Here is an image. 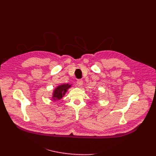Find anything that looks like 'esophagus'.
Segmentation results:
<instances>
[{
	"label": "esophagus",
	"instance_id": "obj_1",
	"mask_svg": "<svg viewBox=\"0 0 156 156\" xmlns=\"http://www.w3.org/2000/svg\"><path fill=\"white\" fill-rule=\"evenodd\" d=\"M83 84V80H77V85H78V87H82Z\"/></svg>",
	"mask_w": 156,
	"mask_h": 156
}]
</instances>
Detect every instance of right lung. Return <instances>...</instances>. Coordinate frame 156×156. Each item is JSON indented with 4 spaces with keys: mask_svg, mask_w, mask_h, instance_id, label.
Here are the masks:
<instances>
[{
    "mask_svg": "<svg viewBox=\"0 0 156 156\" xmlns=\"http://www.w3.org/2000/svg\"><path fill=\"white\" fill-rule=\"evenodd\" d=\"M71 87V85L67 84H62L57 86L53 91L52 98L54 101H58L61 99L62 97L66 93L68 90Z\"/></svg>",
    "mask_w": 156,
    "mask_h": 156,
    "instance_id": "obj_1",
    "label": "right lung"
}]
</instances>
